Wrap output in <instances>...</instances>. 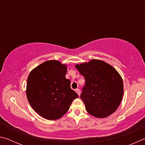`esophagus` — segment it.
I'll list each match as a JSON object with an SVG mask.
<instances>
[{
    "instance_id": "34e87169",
    "label": "esophagus",
    "mask_w": 145,
    "mask_h": 145,
    "mask_svg": "<svg viewBox=\"0 0 145 145\" xmlns=\"http://www.w3.org/2000/svg\"><path fill=\"white\" fill-rule=\"evenodd\" d=\"M75 91H76V93H77L78 96H80V89H75Z\"/></svg>"
}]
</instances>
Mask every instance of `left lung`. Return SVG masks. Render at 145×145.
I'll return each mask as SVG.
<instances>
[{"mask_svg":"<svg viewBox=\"0 0 145 145\" xmlns=\"http://www.w3.org/2000/svg\"><path fill=\"white\" fill-rule=\"evenodd\" d=\"M75 67L85 79L80 99L86 111L97 118H105L116 111L123 95V80L117 71L97 59Z\"/></svg>","mask_w":145,"mask_h":145,"instance_id":"8db88e82","label":"left lung"}]
</instances>
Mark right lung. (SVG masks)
Segmentation results:
<instances>
[{"label":"right lung","instance_id":"obj_1","mask_svg":"<svg viewBox=\"0 0 145 145\" xmlns=\"http://www.w3.org/2000/svg\"><path fill=\"white\" fill-rule=\"evenodd\" d=\"M66 65L56 60L46 61L31 71L27 82V97L37 113L47 120H57L69 109L78 96L65 77Z\"/></svg>","mask_w":145,"mask_h":145}]
</instances>
